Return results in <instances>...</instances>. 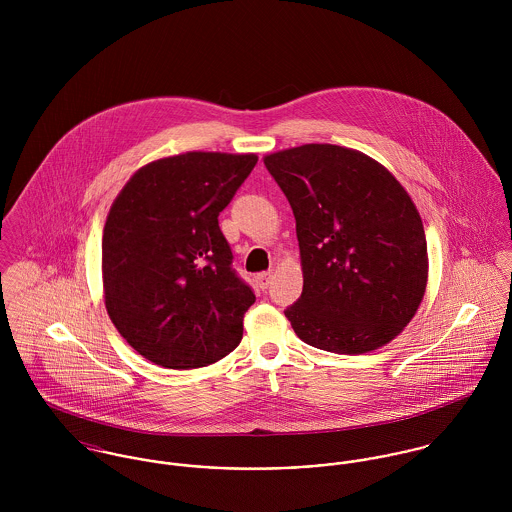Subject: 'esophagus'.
<instances>
[{
	"label": "esophagus",
	"mask_w": 512,
	"mask_h": 512,
	"mask_svg": "<svg viewBox=\"0 0 512 512\" xmlns=\"http://www.w3.org/2000/svg\"><path fill=\"white\" fill-rule=\"evenodd\" d=\"M270 282H272V272H262L256 276V284L260 286V290H268Z\"/></svg>",
	"instance_id": "34e87169"
}]
</instances>
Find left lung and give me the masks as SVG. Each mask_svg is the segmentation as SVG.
Wrapping results in <instances>:
<instances>
[{"label": "left lung", "instance_id": "8db88e82", "mask_svg": "<svg viewBox=\"0 0 512 512\" xmlns=\"http://www.w3.org/2000/svg\"><path fill=\"white\" fill-rule=\"evenodd\" d=\"M295 217L303 292L284 313L317 349L363 355L398 337L428 286L420 213L363 151L305 144L264 155Z\"/></svg>", "mask_w": 512, "mask_h": 512}]
</instances>
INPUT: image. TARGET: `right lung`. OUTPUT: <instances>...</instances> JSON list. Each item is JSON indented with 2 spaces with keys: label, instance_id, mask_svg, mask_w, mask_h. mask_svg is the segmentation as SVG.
I'll use <instances>...</instances> for the list:
<instances>
[{
  "label": "right lung",
  "instance_id": "1",
  "mask_svg": "<svg viewBox=\"0 0 512 512\" xmlns=\"http://www.w3.org/2000/svg\"><path fill=\"white\" fill-rule=\"evenodd\" d=\"M256 161L220 151L161 157L114 199L102 234L104 305L147 361L199 368L238 347L256 295L230 268L219 215Z\"/></svg>",
  "mask_w": 512,
  "mask_h": 512
}]
</instances>
